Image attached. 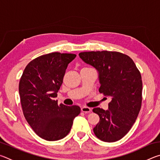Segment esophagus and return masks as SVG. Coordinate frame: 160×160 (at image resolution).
Returning <instances> with one entry per match:
<instances>
[{
  "mask_svg": "<svg viewBox=\"0 0 160 160\" xmlns=\"http://www.w3.org/2000/svg\"><path fill=\"white\" fill-rule=\"evenodd\" d=\"M81 111H82V112L85 113H90L91 112V109L89 107H82L81 108Z\"/></svg>",
  "mask_w": 160,
  "mask_h": 160,
  "instance_id": "obj_1",
  "label": "esophagus"
}]
</instances>
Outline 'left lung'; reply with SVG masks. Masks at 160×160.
<instances>
[{"mask_svg": "<svg viewBox=\"0 0 160 160\" xmlns=\"http://www.w3.org/2000/svg\"><path fill=\"white\" fill-rule=\"evenodd\" d=\"M79 56L98 72L99 92L112 98L107 110H92L99 116L94 134L104 142L121 140L131 130L141 108L140 72L128 56L116 51L81 52Z\"/></svg>", "mask_w": 160, "mask_h": 160, "instance_id": "left-lung-1", "label": "left lung"}]
</instances>
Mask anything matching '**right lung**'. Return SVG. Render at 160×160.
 <instances>
[{"label": "right lung", "mask_w": 160, "mask_h": 160, "mask_svg": "<svg viewBox=\"0 0 160 160\" xmlns=\"http://www.w3.org/2000/svg\"><path fill=\"white\" fill-rule=\"evenodd\" d=\"M75 54L53 52L29 62L19 84L24 116L37 135L48 141L58 140L69 133L78 106L58 104L55 100L66 70Z\"/></svg>", "instance_id": "add662e5"}]
</instances>
